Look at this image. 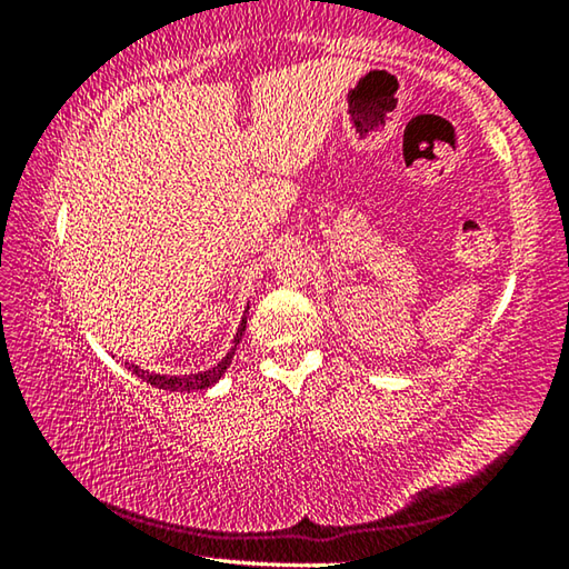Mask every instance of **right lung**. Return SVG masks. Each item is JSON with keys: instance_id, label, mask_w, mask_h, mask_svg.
I'll list each match as a JSON object with an SVG mask.
<instances>
[{"instance_id": "obj_1", "label": "right lung", "mask_w": 569, "mask_h": 569, "mask_svg": "<svg viewBox=\"0 0 569 569\" xmlns=\"http://www.w3.org/2000/svg\"><path fill=\"white\" fill-rule=\"evenodd\" d=\"M243 331H246V319L243 323H240V329L236 333V341L233 343H240V339H243ZM236 349H230V353L226 356L223 361H220L218 366H213V369L208 371H200V373H186V377H160V373H150V371H142L138 369V366L128 363V369L134 373V377L152 383L156 389H168V391H200V389H208L210 383H216L220 377H223L226 369L230 366V359H233Z\"/></svg>"}]
</instances>
